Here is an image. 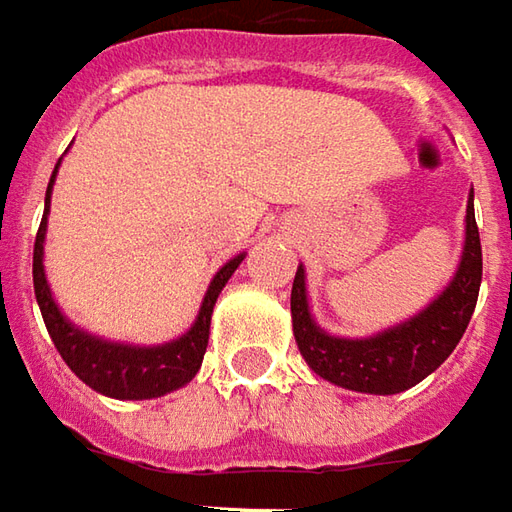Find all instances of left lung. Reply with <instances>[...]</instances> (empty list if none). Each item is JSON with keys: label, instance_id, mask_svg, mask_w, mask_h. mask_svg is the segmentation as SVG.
<instances>
[{"label": "left lung", "instance_id": "8db88e82", "mask_svg": "<svg viewBox=\"0 0 512 512\" xmlns=\"http://www.w3.org/2000/svg\"><path fill=\"white\" fill-rule=\"evenodd\" d=\"M482 286V243L473 215V195L467 201L465 252L450 286L422 314L368 340H343L320 331L311 320L306 300V272L294 274L291 323L300 354L314 374L362 394H399L436 371L459 345L473 317Z\"/></svg>", "mask_w": 512, "mask_h": 512}]
</instances>
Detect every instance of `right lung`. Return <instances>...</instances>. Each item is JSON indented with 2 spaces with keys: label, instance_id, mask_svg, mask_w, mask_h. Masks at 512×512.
I'll return each mask as SVG.
<instances>
[{
  "label": "right lung",
  "instance_id": "add662e5",
  "mask_svg": "<svg viewBox=\"0 0 512 512\" xmlns=\"http://www.w3.org/2000/svg\"><path fill=\"white\" fill-rule=\"evenodd\" d=\"M56 169H59V164H56ZM56 169H53L50 184H47L45 218L39 223L36 243H33V289H36V300H39L47 331L53 337V345L59 348V354L70 365V371L98 394H107V397L115 399L164 397V394L181 388L198 374L203 354H206V343H209V323H212L215 300L226 286V280L240 266L243 255L232 257L221 272L215 274V280L209 283V291L203 297L198 320L184 337H178V340H172L167 345H155V348H135V345L107 343V340L90 337V334H84V331H79V328L70 326L64 320V314L56 306L50 289H47L45 266H42L47 206H50V189H53Z\"/></svg>",
  "mask_w": 512,
  "mask_h": 512
}]
</instances>
